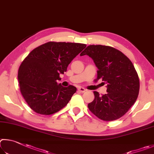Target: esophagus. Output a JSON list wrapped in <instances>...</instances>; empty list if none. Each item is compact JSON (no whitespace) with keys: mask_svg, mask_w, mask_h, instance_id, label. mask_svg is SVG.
I'll list each match as a JSON object with an SVG mask.
<instances>
[{"mask_svg":"<svg viewBox=\"0 0 154 154\" xmlns=\"http://www.w3.org/2000/svg\"><path fill=\"white\" fill-rule=\"evenodd\" d=\"M79 91H80V93H85L87 90H86L85 88H83V87H80V88H79Z\"/></svg>","mask_w":154,"mask_h":154,"instance_id":"obj_1","label":"esophagus"}]
</instances>
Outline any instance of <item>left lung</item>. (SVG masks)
Wrapping results in <instances>:
<instances>
[{"label":"left lung","instance_id":"left-lung-1","mask_svg":"<svg viewBox=\"0 0 154 154\" xmlns=\"http://www.w3.org/2000/svg\"><path fill=\"white\" fill-rule=\"evenodd\" d=\"M87 55L97 67V80L107 84V93L88 104L90 111L99 119L112 121L123 116L136 101L139 79L133 63L119 50L105 45H89L80 55ZM104 83V82H103Z\"/></svg>","mask_w":154,"mask_h":154}]
</instances>
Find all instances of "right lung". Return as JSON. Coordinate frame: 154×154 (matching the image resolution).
<instances>
[{
	"mask_svg": "<svg viewBox=\"0 0 154 154\" xmlns=\"http://www.w3.org/2000/svg\"><path fill=\"white\" fill-rule=\"evenodd\" d=\"M81 43L48 42L32 50L18 70L21 95L37 114L51 115L68 103L76 88L57 84L59 74L86 47Z\"/></svg>",
	"mask_w": 154,
	"mask_h": 154,
	"instance_id": "right-lung-1",
	"label": "right lung"
}]
</instances>
